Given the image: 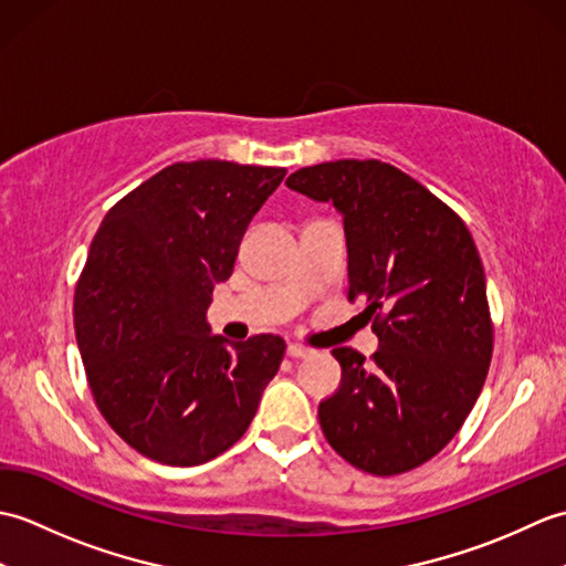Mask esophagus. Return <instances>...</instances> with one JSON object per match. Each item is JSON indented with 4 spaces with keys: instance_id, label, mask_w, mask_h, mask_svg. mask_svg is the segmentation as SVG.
<instances>
[{
    "instance_id": "obj_1",
    "label": "esophagus",
    "mask_w": 566,
    "mask_h": 566,
    "mask_svg": "<svg viewBox=\"0 0 566 566\" xmlns=\"http://www.w3.org/2000/svg\"><path fill=\"white\" fill-rule=\"evenodd\" d=\"M286 355L298 359V357H308L311 350H308V347H304V345H298V343H290V345H286Z\"/></svg>"
}]
</instances>
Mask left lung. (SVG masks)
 Segmentation results:
<instances>
[{"instance_id": "left-lung-1", "label": "left lung", "mask_w": 566, "mask_h": 566, "mask_svg": "<svg viewBox=\"0 0 566 566\" xmlns=\"http://www.w3.org/2000/svg\"><path fill=\"white\" fill-rule=\"evenodd\" d=\"M286 187L343 216L347 296L377 316L371 363L353 347L333 350L343 377L318 403L323 436L363 472H408L454 438L489 371L494 328L472 233L389 163L302 167Z\"/></svg>"}]
</instances>
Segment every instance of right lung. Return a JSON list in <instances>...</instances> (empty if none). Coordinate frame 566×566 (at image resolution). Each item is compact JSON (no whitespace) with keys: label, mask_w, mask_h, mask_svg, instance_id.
<instances>
[{"label":"right lung","mask_w":566,"mask_h":566,"mask_svg":"<svg viewBox=\"0 0 566 566\" xmlns=\"http://www.w3.org/2000/svg\"><path fill=\"white\" fill-rule=\"evenodd\" d=\"M284 167L175 163L104 216L75 292L90 389L118 438L148 460L197 467L243 438L284 340L231 343L207 321L252 216Z\"/></svg>","instance_id":"right-lung-1"}]
</instances>
